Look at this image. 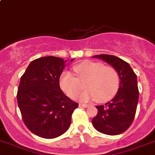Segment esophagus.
I'll use <instances>...</instances> for the list:
<instances>
[{"mask_svg":"<svg viewBox=\"0 0 155 155\" xmlns=\"http://www.w3.org/2000/svg\"><path fill=\"white\" fill-rule=\"evenodd\" d=\"M79 107H84V108H87V107H89V105H87V104H79Z\"/></svg>","mask_w":155,"mask_h":155,"instance_id":"1","label":"esophagus"}]
</instances>
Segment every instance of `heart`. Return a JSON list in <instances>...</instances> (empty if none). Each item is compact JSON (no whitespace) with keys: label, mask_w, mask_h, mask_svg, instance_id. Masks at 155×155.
<instances>
[{"label":"heart","mask_w":155,"mask_h":155,"mask_svg":"<svg viewBox=\"0 0 155 155\" xmlns=\"http://www.w3.org/2000/svg\"><path fill=\"white\" fill-rule=\"evenodd\" d=\"M77 78L71 72L62 74L60 78L61 90L70 98L75 99L81 94V101L87 102L96 100L99 103L110 101L117 93L119 87V75L117 71L110 66H104L99 62L85 61L73 67Z\"/></svg>","instance_id":"obj_1"}]
</instances>
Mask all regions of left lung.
<instances>
[{"instance_id":"left-lung-1","label":"left lung","mask_w":155,"mask_h":155,"mask_svg":"<svg viewBox=\"0 0 155 155\" xmlns=\"http://www.w3.org/2000/svg\"><path fill=\"white\" fill-rule=\"evenodd\" d=\"M118 71L120 84L116 97L105 105L97 106L98 113L92 119L93 126L101 133L116 135L126 132L135 119L138 101L137 76L129 63L110 54H99Z\"/></svg>"}]
</instances>
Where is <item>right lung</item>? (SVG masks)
Returning a JSON list of instances; mask_svg holds the SVG:
<instances>
[{
  "mask_svg": "<svg viewBox=\"0 0 155 155\" xmlns=\"http://www.w3.org/2000/svg\"><path fill=\"white\" fill-rule=\"evenodd\" d=\"M64 66L62 58L42 57L31 61L20 78L17 99L22 119L28 129L41 138H54L64 133L78 107L60 88Z\"/></svg>",
  "mask_w": 155,
  "mask_h": 155,
  "instance_id": "right-lung-1",
  "label": "right lung"
}]
</instances>
